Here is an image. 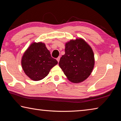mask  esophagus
Listing matches in <instances>:
<instances>
[{
    "label": "esophagus",
    "mask_w": 121,
    "mask_h": 121,
    "mask_svg": "<svg viewBox=\"0 0 121 121\" xmlns=\"http://www.w3.org/2000/svg\"><path fill=\"white\" fill-rule=\"evenodd\" d=\"M60 57H58V58H56V60L58 61V62H59V61H60Z\"/></svg>",
    "instance_id": "34e87169"
}]
</instances>
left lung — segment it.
Listing matches in <instances>:
<instances>
[{"label":"left lung","instance_id":"1","mask_svg":"<svg viewBox=\"0 0 121 121\" xmlns=\"http://www.w3.org/2000/svg\"><path fill=\"white\" fill-rule=\"evenodd\" d=\"M65 51L59 65L67 78L74 83L85 80L95 65L92 49L82 38H77L66 43Z\"/></svg>","mask_w":121,"mask_h":121}]
</instances>
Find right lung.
<instances>
[{
  "label": "right lung",
  "instance_id": "1",
  "mask_svg": "<svg viewBox=\"0 0 121 121\" xmlns=\"http://www.w3.org/2000/svg\"><path fill=\"white\" fill-rule=\"evenodd\" d=\"M58 61L51 56L45 44L33 43L22 56L21 65L26 74L32 80L40 81L48 76Z\"/></svg>",
  "mask_w": 121,
  "mask_h": 121
}]
</instances>
